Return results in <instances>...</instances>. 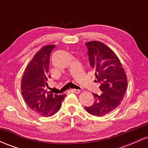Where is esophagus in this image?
<instances>
[{"label": "esophagus", "mask_w": 148, "mask_h": 148, "mask_svg": "<svg viewBox=\"0 0 148 148\" xmlns=\"http://www.w3.org/2000/svg\"><path fill=\"white\" fill-rule=\"evenodd\" d=\"M80 91L81 90L79 89H72V92H76V93H79Z\"/></svg>", "instance_id": "34e87169"}]
</instances>
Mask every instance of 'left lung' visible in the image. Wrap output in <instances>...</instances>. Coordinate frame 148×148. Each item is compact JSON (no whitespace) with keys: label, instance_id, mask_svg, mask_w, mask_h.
<instances>
[{"label":"left lung","instance_id":"obj_1","mask_svg":"<svg viewBox=\"0 0 148 148\" xmlns=\"http://www.w3.org/2000/svg\"><path fill=\"white\" fill-rule=\"evenodd\" d=\"M86 46L90 65L95 73V81L100 84L101 94L92 93L94 103L85 108L90 114L103 116L120 105L127 90V76L118 56L104 44L92 41L86 42Z\"/></svg>","mask_w":148,"mask_h":148}]
</instances>
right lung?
Returning a JSON list of instances; mask_svg holds the SVG:
<instances>
[{
  "instance_id": "obj_1",
  "label": "right lung",
  "mask_w": 148,
  "mask_h": 148,
  "mask_svg": "<svg viewBox=\"0 0 148 148\" xmlns=\"http://www.w3.org/2000/svg\"><path fill=\"white\" fill-rule=\"evenodd\" d=\"M55 45L43 47L27 66L21 80V93L25 103L33 111L43 117L52 116L60 110L65 94L47 90L49 58Z\"/></svg>"
}]
</instances>
